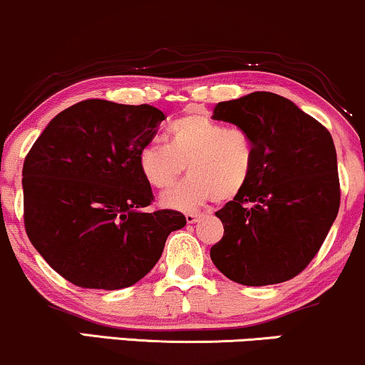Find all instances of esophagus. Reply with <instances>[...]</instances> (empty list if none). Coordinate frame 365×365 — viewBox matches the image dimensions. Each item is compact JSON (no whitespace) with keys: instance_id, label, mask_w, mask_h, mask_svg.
Instances as JSON below:
<instances>
[{"instance_id":"obj_1","label":"esophagus","mask_w":365,"mask_h":365,"mask_svg":"<svg viewBox=\"0 0 365 365\" xmlns=\"http://www.w3.org/2000/svg\"><path fill=\"white\" fill-rule=\"evenodd\" d=\"M202 217H204L202 214H187L185 219H187L188 224H195V222H198V220L202 219Z\"/></svg>"}]
</instances>
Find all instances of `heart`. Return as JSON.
<instances>
[{
	"instance_id": "1",
	"label": "heart",
	"mask_w": 365,
	"mask_h": 365,
	"mask_svg": "<svg viewBox=\"0 0 365 365\" xmlns=\"http://www.w3.org/2000/svg\"><path fill=\"white\" fill-rule=\"evenodd\" d=\"M255 141L241 128L190 113L173 121L168 143H150L138 155L146 183L172 187L187 167L188 177L160 198L172 210L193 212L210 200H230L246 188L255 168Z\"/></svg>"
}]
</instances>
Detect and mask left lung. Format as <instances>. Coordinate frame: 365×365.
<instances>
[{
	"mask_svg": "<svg viewBox=\"0 0 365 365\" xmlns=\"http://www.w3.org/2000/svg\"><path fill=\"white\" fill-rule=\"evenodd\" d=\"M217 121L255 141L244 190L215 215L224 237L210 249L217 269L246 286L283 283L320 251L340 207L336 153L329 129L273 92L219 103Z\"/></svg>",
	"mask_w": 365,
	"mask_h": 365,
	"instance_id": "1",
	"label": "left lung"
}]
</instances>
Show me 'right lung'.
Segmentation results:
<instances>
[{
  "label": "right lung",
  "mask_w": 365,
  "mask_h": 365,
  "mask_svg": "<svg viewBox=\"0 0 365 365\" xmlns=\"http://www.w3.org/2000/svg\"><path fill=\"white\" fill-rule=\"evenodd\" d=\"M167 118L153 106L87 99L58 113L23 163L25 229L40 256L81 288L121 289L153 269L177 210L148 212L138 165Z\"/></svg>",
  "instance_id": "right-lung-1"
}]
</instances>
